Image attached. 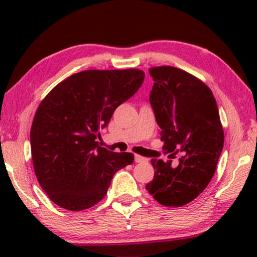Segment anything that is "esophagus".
<instances>
[{"label":"esophagus","instance_id":"34e87169","mask_svg":"<svg viewBox=\"0 0 257 257\" xmlns=\"http://www.w3.org/2000/svg\"><path fill=\"white\" fill-rule=\"evenodd\" d=\"M147 161V159H145V158H143V156H141V155H135V162L136 163H142V162H146Z\"/></svg>","mask_w":257,"mask_h":257}]
</instances>
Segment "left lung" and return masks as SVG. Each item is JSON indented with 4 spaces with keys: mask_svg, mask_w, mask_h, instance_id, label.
Wrapping results in <instances>:
<instances>
[{
    "mask_svg": "<svg viewBox=\"0 0 257 257\" xmlns=\"http://www.w3.org/2000/svg\"><path fill=\"white\" fill-rule=\"evenodd\" d=\"M150 95L165 153H184L179 165L151 161L155 173L146 189L164 206L179 207L196 198L210 184L223 149L224 135L211 89L175 67L150 69Z\"/></svg>",
    "mask_w": 257,
    "mask_h": 257,
    "instance_id": "left-lung-1",
    "label": "left lung"
}]
</instances>
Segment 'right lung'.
I'll use <instances>...</instances> for the list:
<instances>
[{"label": "right lung", "mask_w": 257, "mask_h": 257, "mask_svg": "<svg viewBox=\"0 0 257 257\" xmlns=\"http://www.w3.org/2000/svg\"><path fill=\"white\" fill-rule=\"evenodd\" d=\"M144 78L138 69L86 70L61 81L43 99L30 146L37 180L56 205L69 211L94 206L114 173L134 162L133 153L107 151L96 139Z\"/></svg>", "instance_id": "obj_1"}]
</instances>
